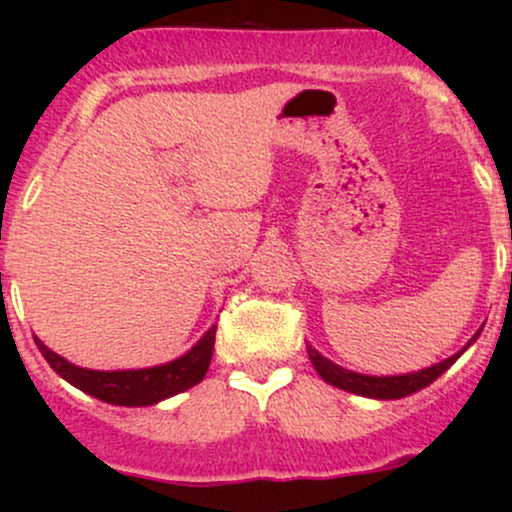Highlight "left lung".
I'll list each match as a JSON object with an SVG mask.
<instances>
[{
	"mask_svg": "<svg viewBox=\"0 0 512 512\" xmlns=\"http://www.w3.org/2000/svg\"><path fill=\"white\" fill-rule=\"evenodd\" d=\"M477 337H479V332L469 339L467 346H464L462 351H457V354L445 358V361L436 363V366H428V368L414 370V373H402V375L356 373V370L342 368L339 363L325 358L310 344H308V358H310V363L315 366L317 375H320V378L325 380V383H330L332 387H339V390H344V392H354V395L370 397V399H402L407 395H414V392L424 390L426 385H431L433 380L440 378V375H443L445 370H448L452 363H455L457 358H460L464 351L469 349V346L477 342Z\"/></svg>",
	"mask_w": 512,
	"mask_h": 512,
	"instance_id": "left-lung-1",
	"label": "left lung"
}]
</instances>
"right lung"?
Wrapping results in <instances>:
<instances>
[{
  "label": "right lung",
  "instance_id": "1",
  "mask_svg": "<svg viewBox=\"0 0 512 512\" xmlns=\"http://www.w3.org/2000/svg\"><path fill=\"white\" fill-rule=\"evenodd\" d=\"M33 339L40 354L50 363V368L86 395L101 399V402L117 404V407H149V404H158L202 383L209 370L211 354H214L216 325H211L187 354L161 363V366L134 370H91L74 366L67 358L48 349L35 334Z\"/></svg>",
  "mask_w": 512,
  "mask_h": 512
}]
</instances>
